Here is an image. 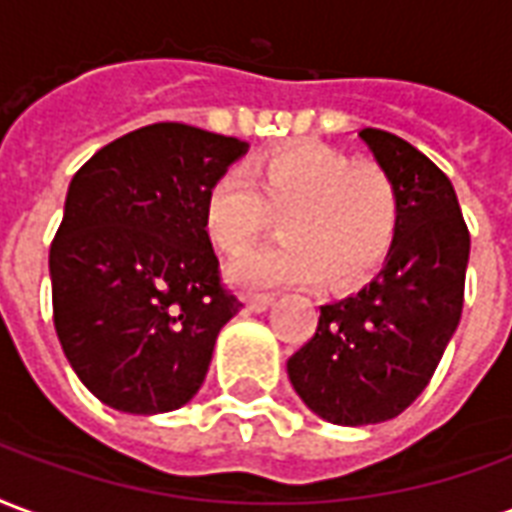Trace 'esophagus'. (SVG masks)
<instances>
[{"mask_svg": "<svg viewBox=\"0 0 512 512\" xmlns=\"http://www.w3.org/2000/svg\"><path fill=\"white\" fill-rule=\"evenodd\" d=\"M272 305L270 294H251V297H245V308L253 313H264Z\"/></svg>", "mask_w": 512, "mask_h": 512, "instance_id": "34e87169", "label": "esophagus"}]
</instances>
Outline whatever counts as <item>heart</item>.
Returning <instances> with one entry per match:
<instances>
[{"mask_svg":"<svg viewBox=\"0 0 512 512\" xmlns=\"http://www.w3.org/2000/svg\"><path fill=\"white\" fill-rule=\"evenodd\" d=\"M281 215L283 240L229 267L240 289L324 281L346 286L387 256L401 220L393 177L376 163H352L341 149L305 141L251 169L223 171L207 190L204 223L220 251L237 256Z\"/></svg>","mask_w":512,"mask_h":512,"instance_id":"heart-1","label":"heart"}]
</instances>
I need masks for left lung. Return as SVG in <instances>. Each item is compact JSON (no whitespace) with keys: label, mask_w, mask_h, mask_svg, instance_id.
I'll return each instance as SVG.
<instances>
[{"label":"left lung","mask_w":512,"mask_h":512,"mask_svg":"<svg viewBox=\"0 0 512 512\" xmlns=\"http://www.w3.org/2000/svg\"><path fill=\"white\" fill-rule=\"evenodd\" d=\"M360 138L398 188V231L374 281L319 305L316 333L286 363L305 406L335 425L393 420L423 393L461 319L469 261L445 171L387 130Z\"/></svg>","instance_id":"left-lung-1"}]
</instances>
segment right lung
Returning <instances> with one entry per match:
<instances>
[{
	"label": "right lung",
	"instance_id": "right-lung-1",
	"mask_svg": "<svg viewBox=\"0 0 512 512\" xmlns=\"http://www.w3.org/2000/svg\"><path fill=\"white\" fill-rule=\"evenodd\" d=\"M245 152L240 138L155 122L70 179L48 253L54 327L111 409L174 412L199 393L220 327L242 308L220 283L204 201Z\"/></svg>",
	"mask_w": 512,
	"mask_h": 512
}]
</instances>
